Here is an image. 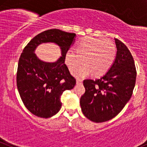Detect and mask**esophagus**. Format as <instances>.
<instances>
[{"label": "esophagus", "mask_w": 147, "mask_h": 147, "mask_svg": "<svg viewBox=\"0 0 147 147\" xmlns=\"http://www.w3.org/2000/svg\"><path fill=\"white\" fill-rule=\"evenodd\" d=\"M82 82L83 81L81 79H77V84H82Z\"/></svg>", "instance_id": "1"}]
</instances>
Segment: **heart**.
Segmentation results:
<instances>
[{
  "label": "heart",
  "mask_w": 147,
  "mask_h": 147,
  "mask_svg": "<svg viewBox=\"0 0 147 147\" xmlns=\"http://www.w3.org/2000/svg\"><path fill=\"white\" fill-rule=\"evenodd\" d=\"M117 47L109 40L87 37L77 45L75 51H67L65 61L70 70L83 63V65L72 71L77 77H84L92 73L93 76L104 75L110 68L115 60Z\"/></svg>",
  "instance_id": "b5f03b06"
}]
</instances>
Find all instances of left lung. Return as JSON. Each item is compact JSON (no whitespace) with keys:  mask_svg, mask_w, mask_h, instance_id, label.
I'll use <instances>...</instances> for the list:
<instances>
[{"mask_svg":"<svg viewBox=\"0 0 147 147\" xmlns=\"http://www.w3.org/2000/svg\"><path fill=\"white\" fill-rule=\"evenodd\" d=\"M115 40L117 52L108 72L96 80H84L85 93L80 98L84 115L95 123L107 121L123 109L131 98L137 71L131 53L121 40Z\"/></svg>","mask_w":147,"mask_h":147,"instance_id":"8db88e82","label":"left lung"}]
</instances>
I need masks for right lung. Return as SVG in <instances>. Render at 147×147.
I'll return each mask as SVG.
<instances>
[{"mask_svg": "<svg viewBox=\"0 0 147 147\" xmlns=\"http://www.w3.org/2000/svg\"><path fill=\"white\" fill-rule=\"evenodd\" d=\"M75 33L49 29L35 36L24 47L18 63L17 86L25 107L34 115L49 118L60 110L61 96L76 84L65 64V56L74 42ZM54 42L61 47L62 56L54 63L40 61L34 51L38 44Z\"/></svg>", "mask_w": 147, "mask_h": 147, "instance_id": "obj_1", "label": "right lung"}]
</instances>
